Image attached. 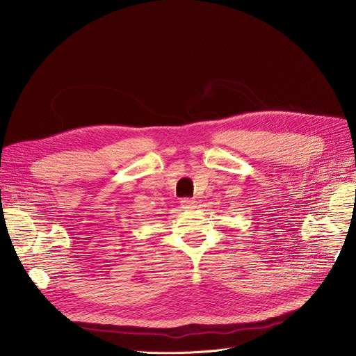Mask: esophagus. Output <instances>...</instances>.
<instances>
[{
	"label": "esophagus",
	"mask_w": 356,
	"mask_h": 356,
	"mask_svg": "<svg viewBox=\"0 0 356 356\" xmlns=\"http://www.w3.org/2000/svg\"><path fill=\"white\" fill-rule=\"evenodd\" d=\"M181 208L183 209H186V211H192V209H195L196 208V200L195 199H181Z\"/></svg>",
	"instance_id": "esophagus-1"
}]
</instances>
